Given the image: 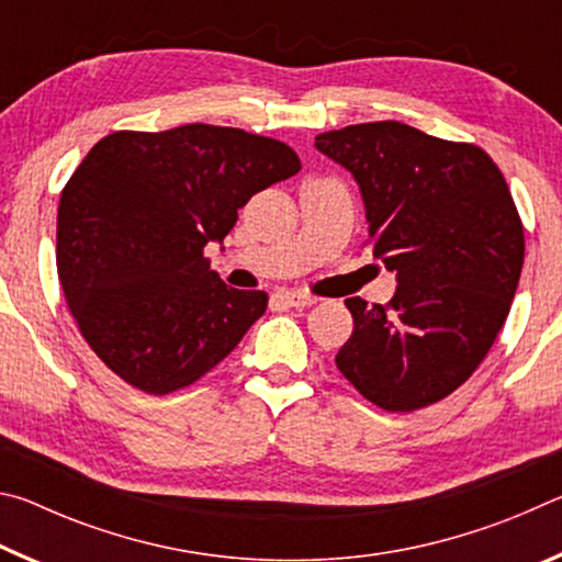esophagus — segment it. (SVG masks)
I'll list each match as a JSON object with an SVG mask.
<instances>
[{"label":"esophagus","instance_id":"1","mask_svg":"<svg viewBox=\"0 0 562 562\" xmlns=\"http://www.w3.org/2000/svg\"><path fill=\"white\" fill-rule=\"evenodd\" d=\"M274 302L284 304V307H310V304H315L317 297L310 292H300V290H282V292H274Z\"/></svg>","mask_w":562,"mask_h":562}]
</instances>
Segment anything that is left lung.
<instances>
[{
    "label": "left lung",
    "instance_id": "left-lung-1",
    "mask_svg": "<svg viewBox=\"0 0 562 562\" xmlns=\"http://www.w3.org/2000/svg\"><path fill=\"white\" fill-rule=\"evenodd\" d=\"M351 170L369 240L398 288L386 304L345 300L355 331L337 369L379 408L408 414L469 379L510 312L526 258L518 207L486 150L398 121L319 133Z\"/></svg>",
    "mask_w": 562,
    "mask_h": 562
}]
</instances>
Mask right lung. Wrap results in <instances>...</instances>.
<instances>
[{
  "instance_id": "obj_1",
  "label": "right lung",
  "mask_w": 562,
  "mask_h": 562,
  "mask_svg": "<svg viewBox=\"0 0 562 562\" xmlns=\"http://www.w3.org/2000/svg\"><path fill=\"white\" fill-rule=\"evenodd\" d=\"M300 168L282 140L211 123L103 136L66 180L56 217V272L93 355L154 396L221 364L268 292L227 288L205 245Z\"/></svg>"
}]
</instances>
